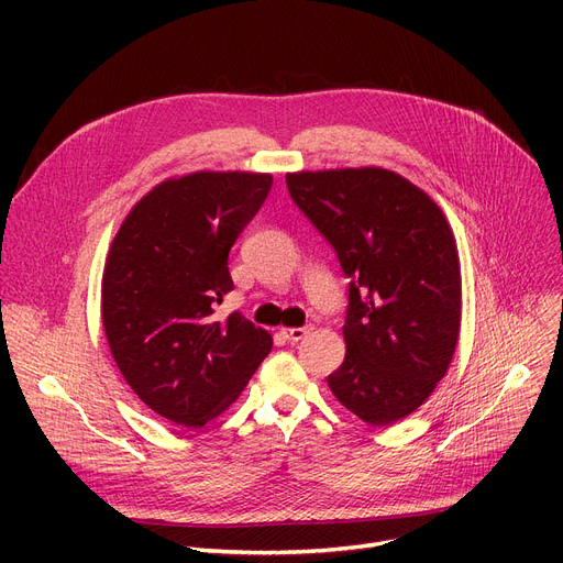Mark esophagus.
<instances>
[{
    "instance_id": "obj_1",
    "label": "esophagus",
    "mask_w": 563,
    "mask_h": 563,
    "mask_svg": "<svg viewBox=\"0 0 563 563\" xmlns=\"http://www.w3.org/2000/svg\"><path fill=\"white\" fill-rule=\"evenodd\" d=\"M312 331V327H299V329H283L280 335L287 340V342H299L303 340L308 333Z\"/></svg>"
}]
</instances>
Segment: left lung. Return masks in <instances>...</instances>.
Segmentation results:
<instances>
[{"instance_id": "obj_1", "label": "left lung", "mask_w": 563, "mask_h": 563, "mask_svg": "<svg viewBox=\"0 0 563 563\" xmlns=\"http://www.w3.org/2000/svg\"><path fill=\"white\" fill-rule=\"evenodd\" d=\"M291 200L349 278L344 363L329 388L372 427L420 408L461 327V266L440 207L386 168L289 173Z\"/></svg>"}]
</instances>
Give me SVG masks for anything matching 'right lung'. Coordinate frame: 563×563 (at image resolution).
<instances>
[{
    "mask_svg": "<svg viewBox=\"0 0 563 563\" xmlns=\"http://www.w3.org/2000/svg\"><path fill=\"white\" fill-rule=\"evenodd\" d=\"M274 177L200 170L143 196L113 236L102 323L139 399L183 427H205L242 395L272 335L242 312L217 319L234 285L228 255Z\"/></svg>",
    "mask_w": 563,
    "mask_h": 563,
    "instance_id": "1",
    "label": "right lung"
}]
</instances>
